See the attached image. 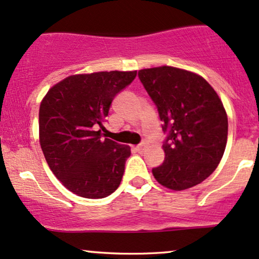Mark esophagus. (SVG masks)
Masks as SVG:
<instances>
[{
    "label": "esophagus",
    "mask_w": 259,
    "mask_h": 259,
    "mask_svg": "<svg viewBox=\"0 0 259 259\" xmlns=\"http://www.w3.org/2000/svg\"><path fill=\"white\" fill-rule=\"evenodd\" d=\"M146 146H147L146 144L139 145V146H136V151H138V152H144V150L146 148Z\"/></svg>",
    "instance_id": "34e87169"
}]
</instances>
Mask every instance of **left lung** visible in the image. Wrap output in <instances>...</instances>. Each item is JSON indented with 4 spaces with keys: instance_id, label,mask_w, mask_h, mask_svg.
<instances>
[{
    "instance_id": "8db88e82",
    "label": "left lung",
    "mask_w": 259,
    "mask_h": 259,
    "mask_svg": "<svg viewBox=\"0 0 259 259\" xmlns=\"http://www.w3.org/2000/svg\"><path fill=\"white\" fill-rule=\"evenodd\" d=\"M139 78L168 132L164 162L152 169L154 179L174 191L201 184L227 146L228 115L221 97L206 79L180 68H147L139 70Z\"/></svg>"
}]
</instances>
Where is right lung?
Wrapping results in <instances>:
<instances>
[{
	"mask_svg": "<svg viewBox=\"0 0 259 259\" xmlns=\"http://www.w3.org/2000/svg\"><path fill=\"white\" fill-rule=\"evenodd\" d=\"M133 72L67 76L50 89L38 111V139L47 164L62 185L85 198H103L120 185L130 147L101 139L103 121Z\"/></svg>",
	"mask_w": 259,
	"mask_h": 259,
	"instance_id": "add662e5",
	"label": "right lung"
}]
</instances>
